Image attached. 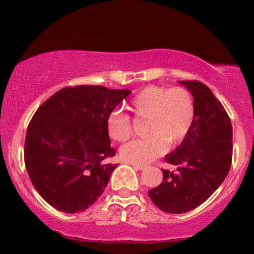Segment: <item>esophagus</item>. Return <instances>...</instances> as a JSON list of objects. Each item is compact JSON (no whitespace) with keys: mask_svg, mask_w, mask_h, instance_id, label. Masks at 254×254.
Returning a JSON list of instances; mask_svg holds the SVG:
<instances>
[{"mask_svg":"<svg viewBox=\"0 0 254 254\" xmlns=\"http://www.w3.org/2000/svg\"><path fill=\"white\" fill-rule=\"evenodd\" d=\"M132 167L136 168V170L143 171V170H145V168H147V166H145V165H135V164H132Z\"/></svg>","mask_w":254,"mask_h":254,"instance_id":"1","label":"esophagus"}]
</instances>
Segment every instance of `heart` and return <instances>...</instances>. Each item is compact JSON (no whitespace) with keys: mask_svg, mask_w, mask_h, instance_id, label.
<instances>
[{"mask_svg":"<svg viewBox=\"0 0 254 254\" xmlns=\"http://www.w3.org/2000/svg\"><path fill=\"white\" fill-rule=\"evenodd\" d=\"M129 110L136 119H145V138L121 148V157L135 165L149 164L172 147L180 144L190 132L194 117L191 93L182 87H145L130 100ZM106 131L111 139L125 142L132 135L127 116L113 112L107 117Z\"/></svg>","mask_w":254,"mask_h":254,"instance_id":"b5f03b06","label":"heart"}]
</instances>
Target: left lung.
Returning <instances> with one entry per match:
<instances>
[{
	"mask_svg": "<svg viewBox=\"0 0 254 254\" xmlns=\"http://www.w3.org/2000/svg\"><path fill=\"white\" fill-rule=\"evenodd\" d=\"M191 92L194 117L179 147L166 155L178 173L162 170L164 180L148 191L159 209L183 214L197 208L217 190L228 174L233 154V129L222 104L198 81H179Z\"/></svg>",
	"mask_w": 254,
	"mask_h": 254,
	"instance_id": "left-lung-1",
	"label": "left lung"
}]
</instances>
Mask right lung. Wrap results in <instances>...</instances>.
Listing matches in <instances>:
<instances>
[{"mask_svg":"<svg viewBox=\"0 0 254 254\" xmlns=\"http://www.w3.org/2000/svg\"><path fill=\"white\" fill-rule=\"evenodd\" d=\"M103 86L66 87L44 103L27 127L25 165L36 190L57 210L74 214L101 196L116 164L107 117L130 94Z\"/></svg>","mask_w":254,"mask_h":254,"instance_id":"right-lung-1","label":"right lung"}]
</instances>
